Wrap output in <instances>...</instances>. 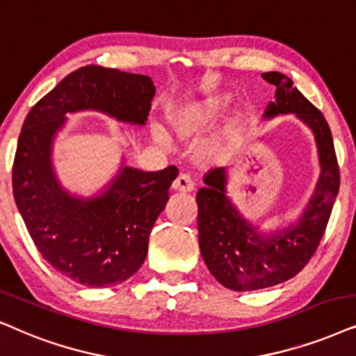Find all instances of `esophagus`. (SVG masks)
<instances>
[{
    "mask_svg": "<svg viewBox=\"0 0 356 356\" xmlns=\"http://www.w3.org/2000/svg\"><path fill=\"white\" fill-rule=\"evenodd\" d=\"M172 189L178 193H191L195 189V183H193V179L188 175L179 173L172 184Z\"/></svg>",
    "mask_w": 356,
    "mask_h": 356,
    "instance_id": "1",
    "label": "esophagus"
}]
</instances>
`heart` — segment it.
I'll return each mask as SVG.
<instances>
[{"mask_svg": "<svg viewBox=\"0 0 356 356\" xmlns=\"http://www.w3.org/2000/svg\"><path fill=\"white\" fill-rule=\"evenodd\" d=\"M229 106V96L212 95L202 99L186 101L173 106L168 113L170 129L179 138H191L200 136L212 122L224 113ZM156 140H163L161 132H155ZM234 126H227L219 136L211 138L202 149L206 159H222L234 147Z\"/></svg>", "mask_w": 356, "mask_h": 356, "instance_id": "b5f03b06", "label": "heart"}]
</instances>
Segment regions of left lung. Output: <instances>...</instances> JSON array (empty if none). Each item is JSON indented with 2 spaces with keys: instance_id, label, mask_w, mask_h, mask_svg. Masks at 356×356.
<instances>
[{
  "instance_id": "8db88e82",
  "label": "left lung",
  "mask_w": 356,
  "mask_h": 356,
  "mask_svg": "<svg viewBox=\"0 0 356 356\" xmlns=\"http://www.w3.org/2000/svg\"><path fill=\"white\" fill-rule=\"evenodd\" d=\"M261 76L276 86V99L266 106L263 118L296 114L311 129L321 177L296 224L273 234H260L227 196V168H214L206 175L204 186L196 195L201 255L211 275L232 291L270 288L296 276L324 237L340 188L334 140L324 114L283 73L268 72Z\"/></svg>"
}]
</instances>
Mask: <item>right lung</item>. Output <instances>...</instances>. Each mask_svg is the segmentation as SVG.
Instances as JSON below:
<instances>
[{"instance_id":"1","label":"right lung","mask_w":356,"mask_h":356,"mask_svg":"<svg viewBox=\"0 0 356 356\" xmlns=\"http://www.w3.org/2000/svg\"><path fill=\"white\" fill-rule=\"evenodd\" d=\"M154 95L150 76L86 65L37 101L22 124L13 165L16 206L40 255L75 283L106 288L140 268L178 170L122 165L104 193L83 200L55 177L54 138L67 114L88 109L144 126Z\"/></svg>"}]
</instances>
